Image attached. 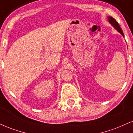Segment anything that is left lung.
<instances>
[{
  "label": "left lung",
  "instance_id": "obj_1",
  "mask_svg": "<svg viewBox=\"0 0 133 133\" xmlns=\"http://www.w3.org/2000/svg\"><path fill=\"white\" fill-rule=\"evenodd\" d=\"M108 22H109V23L111 24V25H112L113 27H114L115 29L117 30L119 33H120L121 35H122L123 36H124V35H123V32L122 31V30H121L120 26H119V24H118V22H116V20L111 17H108Z\"/></svg>",
  "mask_w": 133,
  "mask_h": 133
}]
</instances>
